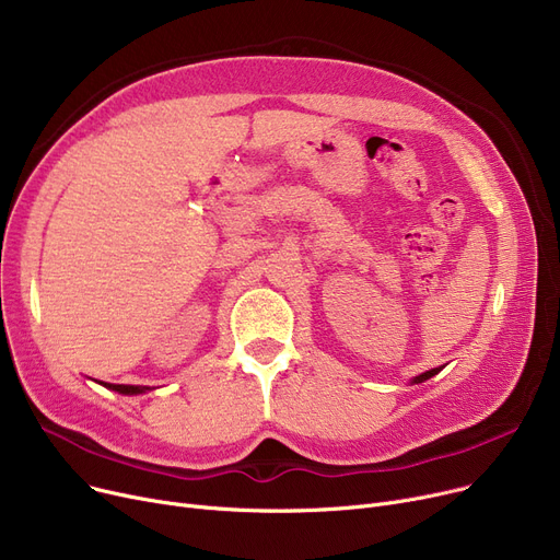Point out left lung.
Here are the masks:
<instances>
[{
  "mask_svg": "<svg viewBox=\"0 0 560 560\" xmlns=\"http://www.w3.org/2000/svg\"><path fill=\"white\" fill-rule=\"evenodd\" d=\"M445 365H440V368H433V370H429V372H422L420 376H413V378H410V386H413V384H422V381H427L429 376H433V374H438L440 370H443Z\"/></svg>",
  "mask_w": 560,
  "mask_h": 560,
  "instance_id": "8db88e82",
  "label": "left lung"
}]
</instances>
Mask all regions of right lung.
Instances as JSON below:
<instances>
[{
	"instance_id": "obj_1",
	"label": "right lung",
	"mask_w": 560,
	"mask_h": 560,
	"mask_svg": "<svg viewBox=\"0 0 560 560\" xmlns=\"http://www.w3.org/2000/svg\"><path fill=\"white\" fill-rule=\"evenodd\" d=\"M97 381V378H95ZM102 386H106L108 390H115V393H120V395H140V393H147V390H152L150 386H120V384H106V381H100Z\"/></svg>"
}]
</instances>
